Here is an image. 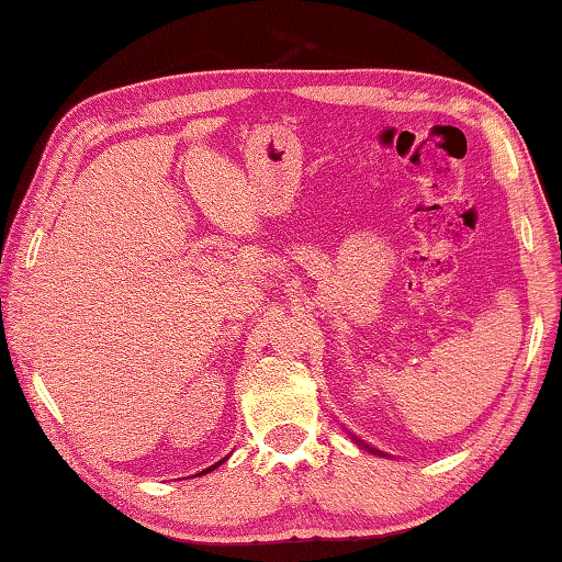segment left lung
<instances>
[{
  "instance_id": "obj_1",
  "label": "left lung",
  "mask_w": 562,
  "mask_h": 562,
  "mask_svg": "<svg viewBox=\"0 0 562 562\" xmlns=\"http://www.w3.org/2000/svg\"><path fill=\"white\" fill-rule=\"evenodd\" d=\"M355 441H357V443H361V446H364V449H369V446H367L364 441H359V439H355ZM369 451H372V453H382V451H374V449H369ZM382 456H384V453H382Z\"/></svg>"
}]
</instances>
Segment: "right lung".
<instances>
[{"label": "right lung", "mask_w": 562, "mask_h": 562, "mask_svg": "<svg viewBox=\"0 0 562 562\" xmlns=\"http://www.w3.org/2000/svg\"><path fill=\"white\" fill-rule=\"evenodd\" d=\"M223 461H225V459H223ZM223 461H217V463H215V465H211V469H205V471H201V473H195V475H203V473H211V471H213V469H217V465H221V463H223Z\"/></svg>", "instance_id": "add662e5"}]
</instances>
